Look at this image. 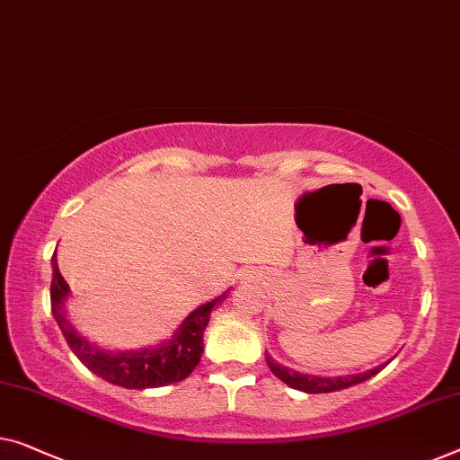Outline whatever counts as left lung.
Returning a JSON list of instances; mask_svg holds the SVG:
<instances>
[{
  "label": "left lung",
  "instance_id": "obj_1",
  "mask_svg": "<svg viewBox=\"0 0 460 460\" xmlns=\"http://www.w3.org/2000/svg\"><path fill=\"white\" fill-rule=\"evenodd\" d=\"M266 363H269L270 372L277 376L279 380H283L287 386L301 390V393H307V394L334 393V390L349 388V386H353V384H359L363 380L372 378V376L378 374L380 369L386 366V363H382V366H378V367L367 369V372L355 374V376H339V378H318V376H305V374L296 372V369L280 366V363L274 361L269 353H266Z\"/></svg>",
  "mask_w": 460,
  "mask_h": 460
}]
</instances>
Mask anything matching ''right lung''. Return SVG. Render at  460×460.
<instances>
[{"instance_id":"1","label":"right lung","mask_w":460,"mask_h":460,"mask_svg":"<svg viewBox=\"0 0 460 460\" xmlns=\"http://www.w3.org/2000/svg\"><path fill=\"white\" fill-rule=\"evenodd\" d=\"M53 277H51V312L58 326L64 332V339L74 355L91 369L93 374L101 376L102 380L118 384L123 388H159L167 384L186 380L194 372L204 351V328L210 320L212 307L227 296H221L208 301L190 314L183 324L177 328L175 337L163 342L156 349H142V351L111 353L101 351L91 345L86 339L74 331L70 320L66 318L64 301L67 296V283L58 269V258H51Z\"/></svg>"}]
</instances>
